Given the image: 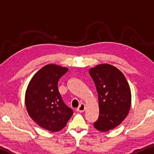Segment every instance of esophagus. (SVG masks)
I'll return each instance as SVG.
<instances>
[{
  "mask_svg": "<svg viewBox=\"0 0 154 154\" xmlns=\"http://www.w3.org/2000/svg\"><path fill=\"white\" fill-rule=\"evenodd\" d=\"M85 109H86V105H84V103H82V104H80L79 107L77 109V111L79 112H84V110Z\"/></svg>",
  "mask_w": 154,
  "mask_h": 154,
  "instance_id": "34e87169",
  "label": "esophagus"
}]
</instances>
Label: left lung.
<instances>
[{"label":"left lung","instance_id":"left-lung-1","mask_svg":"<svg viewBox=\"0 0 154 154\" xmlns=\"http://www.w3.org/2000/svg\"><path fill=\"white\" fill-rule=\"evenodd\" d=\"M98 96L99 117L94 127L107 132L119 126L126 118L131 107V88L121 71L110 64L90 68Z\"/></svg>","mask_w":154,"mask_h":154}]
</instances>
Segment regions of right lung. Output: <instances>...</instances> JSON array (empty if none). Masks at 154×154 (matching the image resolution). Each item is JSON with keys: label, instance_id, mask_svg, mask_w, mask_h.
Listing matches in <instances>:
<instances>
[{"label": "right lung", "instance_id": "add662e5", "mask_svg": "<svg viewBox=\"0 0 154 154\" xmlns=\"http://www.w3.org/2000/svg\"><path fill=\"white\" fill-rule=\"evenodd\" d=\"M68 70L66 67L46 65L33 75L26 91L25 105L29 116L39 126L51 132L62 130L73 114L58 89V80Z\"/></svg>", "mask_w": 154, "mask_h": 154}]
</instances>
